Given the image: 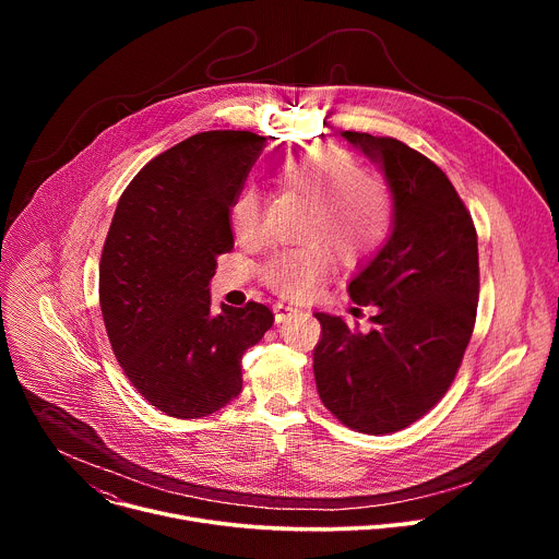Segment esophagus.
<instances>
[{"label": "esophagus", "mask_w": 559, "mask_h": 559, "mask_svg": "<svg viewBox=\"0 0 559 559\" xmlns=\"http://www.w3.org/2000/svg\"><path fill=\"white\" fill-rule=\"evenodd\" d=\"M300 309L298 307H294V305H287V302H276L274 305V318H276V323H283V321H287L289 316H294V313H298Z\"/></svg>", "instance_id": "esophagus-1"}]
</instances>
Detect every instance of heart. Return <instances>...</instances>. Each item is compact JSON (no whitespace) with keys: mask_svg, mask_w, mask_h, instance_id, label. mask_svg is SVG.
Listing matches in <instances>:
<instances>
[{"mask_svg":"<svg viewBox=\"0 0 559 559\" xmlns=\"http://www.w3.org/2000/svg\"><path fill=\"white\" fill-rule=\"evenodd\" d=\"M281 188L309 201L298 238L302 246L278 250L263 265V281L287 298L316 292L330 272V254L343 265L373 257L393 223L386 183L338 147L321 145L287 156L276 170ZM263 201L254 186H243L229 205V223L241 241L261 234Z\"/></svg>","mask_w":559,"mask_h":559,"instance_id":"1","label":"heart"}]
</instances>
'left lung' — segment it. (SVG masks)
<instances>
[{
	"label": "left lung",
	"mask_w": 559,
	"mask_h": 559,
	"mask_svg": "<svg viewBox=\"0 0 559 559\" xmlns=\"http://www.w3.org/2000/svg\"><path fill=\"white\" fill-rule=\"evenodd\" d=\"M391 190L384 246L349 281L356 305H373L369 332L316 311V389L349 429L393 433L420 420L451 386L471 341L480 267L468 210L447 175L391 136L345 130Z\"/></svg>",
	"instance_id": "8db88e82"
}]
</instances>
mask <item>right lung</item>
<instances>
[{
    "mask_svg": "<svg viewBox=\"0 0 559 559\" xmlns=\"http://www.w3.org/2000/svg\"><path fill=\"white\" fill-rule=\"evenodd\" d=\"M265 136L210 130L154 156L123 190L99 263L112 352L145 401L203 418L241 393V358L274 323L261 302L212 311L216 257L234 248L229 205Z\"/></svg>",
    "mask_w": 559,
    "mask_h": 559,
    "instance_id": "obj_1",
    "label": "right lung"
}]
</instances>
